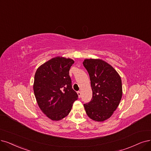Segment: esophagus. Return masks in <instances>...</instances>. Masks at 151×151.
I'll return each mask as SVG.
<instances>
[{
	"mask_svg": "<svg viewBox=\"0 0 151 151\" xmlns=\"http://www.w3.org/2000/svg\"><path fill=\"white\" fill-rule=\"evenodd\" d=\"M77 93H78V96H79V98H80V97H81V91H78L77 92Z\"/></svg>",
	"mask_w": 151,
	"mask_h": 151,
	"instance_id": "esophagus-1",
	"label": "esophagus"
}]
</instances>
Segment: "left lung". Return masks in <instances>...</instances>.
<instances>
[{
    "label": "left lung",
    "instance_id": "8db88e82",
    "mask_svg": "<svg viewBox=\"0 0 151 151\" xmlns=\"http://www.w3.org/2000/svg\"><path fill=\"white\" fill-rule=\"evenodd\" d=\"M83 66L88 72L93 96L84 104L88 117L96 121L109 118L118 108L122 98V82L117 71L99 59H86Z\"/></svg>",
    "mask_w": 151,
    "mask_h": 151
}]
</instances>
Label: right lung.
Instances as JSON below:
<instances>
[{
    "label": "right lung",
    "mask_w": 151,
    "mask_h": 151,
    "mask_svg": "<svg viewBox=\"0 0 151 151\" xmlns=\"http://www.w3.org/2000/svg\"><path fill=\"white\" fill-rule=\"evenodd\" d=\"M73 63L72 59L58 57L47 61L36 71L33 91L37 102L52 120L59 121L66 117L78 98L72 88L69 75Z\"/></svg>",
    "instance_id": "1"
}]
</instances>
